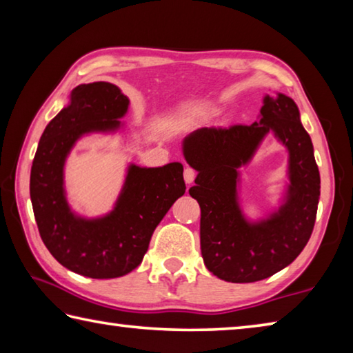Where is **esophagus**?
I'll return each mask as SVG.
<instances>
[{
  "label": "esophagus",
  "mask_w": 353,
  "mask_h": 353,
  "mask_svg": "<svg viewBox=\"0 0 353 353\" xmlns=\"http://www.w3.org/2000/svg\"><path fill=\"white\" fill-rule=\"evenodd\" d=\"M183 179H185V182H187L188 185L193 183L194 179H196V171L193 168H185Z\"/></svg>",
  "instance_id": "34e87169"
}]
</instances>
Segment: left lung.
<instances>
[{
	"mask_svg": "<svg viewBox=\"0 0 353 353\" xmlns=\"http://www.w3.org/2000/svg\"><path fill=\"white\" fill-rule=\"evenodd\" d=\"M270 133L289 152V182L278 205L254 220L242 210L239 170ZM182 152L198 171L190 194L201 207V252L208 271L225 282L250 283L296 260L312 236L321 177L294 101L279 92L265 94L250 126L198 129L185 137Z\"/></svg>",
	"mask_w": 353,
	"mask_h": 353,
	"instance_id": "8db88e82",
	"label": "left lung"
}]
</instances>
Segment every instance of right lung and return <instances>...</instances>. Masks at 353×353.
<instances>
[{
  "label": "right lung",
  "mask_w": 353,
  "mask_h": 353,
  "mask_svg": "<svg viewBox=\"0 0 353 353\" xmlns=\"http://www.w3.org/2000/svg\"><path fill=\"white\" fill-rule=\"evenodd\" d=\"M129 104L110 82L81 83L45 128L32 162L29 191L41 240L62 266L85 277L115 279L134 271L155 227L185 193L181 162L157 168L128 163L110 212L88 218L70 205L65 188L70 152L87 135L121 132Z\"/></svg>",
  "instance_id": "obj_1"
}]
</instances>
